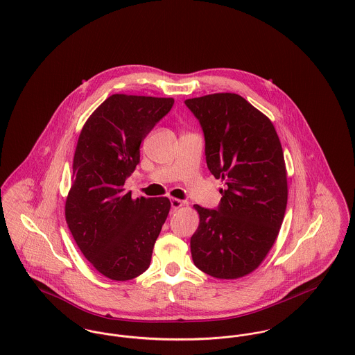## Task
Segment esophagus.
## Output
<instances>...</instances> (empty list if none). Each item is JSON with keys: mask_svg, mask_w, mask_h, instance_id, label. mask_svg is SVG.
<instances>
[{"mask_svg": "<svg viewBox=\"0 0 355 355\" xmlns=\"http://www.w3.org/2000/svg\"><path fill=\"white\" fill-rule=\"evenodd\" d=\"M170 204H171V209L173 210H177L178 208H181L184 205V201L178 200V198H171L170 200Z\"/></svg>", "mask_w": 355, "mask_h": 355, "instance_id": "obj_1", "label": "esophagus"}]
</instances>
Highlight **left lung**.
Masks as SVG:
<instances>
[{
  "instance_id": "obj_1",
  "label": "left lung",
  "mask_w": 355,
  "mask_h": 355,
  "mask_svg": "<svg viewBox=\"0 0 355 355\" xmlns=\"http://www.w3.org/2000/svg\"><path fill=\"white\" fill-rule=\"evenodd\" d=\"M205 138L210 173L224 181L216 209L194 205L193 263L217 279L256 270L271 250L287 208L283 148L271 121L236 94L185 101Z\"/></svg>"
}]
</instances>
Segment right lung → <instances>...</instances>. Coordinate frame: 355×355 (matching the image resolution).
<instances>
[{"label": "right lung", "instance_id": "obj_1", "mask_svg": "<svg viewBox=\"0 0 355 355\" xmlns=\"http://www.w3.org/2000/svg\"><path fill=\"white\" fill-rule=\"evenodd\" d=\"M173 105V98L115 94L80 132L65 220L84 257L112 280L146 271L166 221L168 198L132 200L125 182L139 164L142 141Z\"/></svg>", "mask_w": 355, "mask_h": 355}]
</instances>
